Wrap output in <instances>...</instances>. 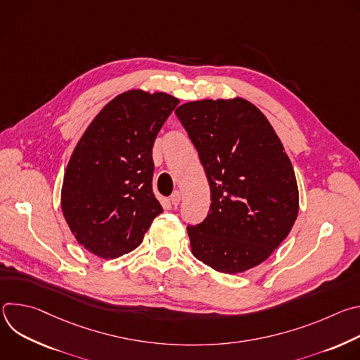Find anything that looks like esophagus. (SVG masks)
Wrapping results in <instances>:
<instances>
[{
    "mask_svg": "<svg viewBox=\"0 0 360 360\" xmlns=\"http://www.w3.org/2000/svg\"><path fill=\"white\" fill-rule=\"evenodd\" d=\"M169 200H171V203L174 205V207H176V205L181 202V192H179V191H175V192L171 195Z\"/></svg>",
    "mask_w": 360,
    "mask_h": 360,
    "instance_id": "1",
    "label": "esophagus"
}]
</instances>
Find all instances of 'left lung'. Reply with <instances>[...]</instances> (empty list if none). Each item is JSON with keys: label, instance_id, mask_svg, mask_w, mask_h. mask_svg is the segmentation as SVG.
<instances>
[{"label": "left lung", "instance_id": "left-lung-1", "mask_svg": "<svg viewBox=\"0 0 360 360\" xmlns=\"http://www.w3.org/2000/svg\"><path fill=\"white\" fill-rule=\"evenodd\" d=\"M175 114L211 188L207 218L186 228L193 256L224 274L262 264L288 236L299 211L293 167L281 139L242 98L186 102Z\"/></svg>", "mask_w": 360, "mask_h": 360}]
</instances>
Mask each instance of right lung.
Masks as SVG:
<instances>
[{"instance_id": "1", "label": "right lung", "mask_w": 360, "mask_h": 360, "mask_svg": "<svg viewBox=\"0 0 360 360\" xmlns=\"http://www.w3.org/2000/svg\"><path fill=\"white\" fill-rule=\"evenodd\" d=\"M179 99L132 89L101 110L78 141L61 191L79 245L104 259L138 248L164 210L152 192V146Z\"/></svg>"}]
</instances>
